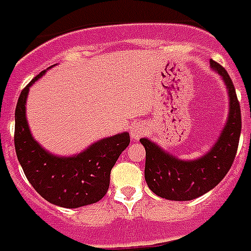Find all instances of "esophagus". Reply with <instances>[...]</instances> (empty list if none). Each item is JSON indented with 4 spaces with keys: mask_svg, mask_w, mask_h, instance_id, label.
<instances>
[{
    "mask_svg": "<svg viewBox=\"0 0 251 251\" xmlns=\"http://www.w3.org/2000/svg\"><path fill=\"white\" fill-rule=\"evenodd\" d=\"M147 132L146 124L141 123V122H136L131 126V137L133 140H139L140 137H143Z\"/></svg>",
    "mask_w": 251,
    "mask_h": 251,
    "instance_id": "obj_1",
    "label": "esophagus"
}]
</instances>
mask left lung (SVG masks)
Instances as JSON below:
<instances>
[{"instance_id":"1","label":"left lung","mask_w":251,"mask_h":251,"mask_svg":"<svg viewBox=\"0 0 251 251\" xmlns=\"http://www.w3.org/2000/svg\"><path fill=\"white\" fill-rule=\"evenodd\" d=\"M221 75L229 92V116L212 150L197 160L177 159L148 139H141L146 148V181L154 195L172 201H189L218 185L234 161L241 135V107L234 84L221 65L210 61Z\"/></svg>"}]
</instances>
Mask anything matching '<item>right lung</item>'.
<instances>
[{
    "instance_id": "obj_1",
    "label": "right lung",
    "mask_w": 251,
    "mask_h": 251,
    "mask_svg": "<svg viewBox=\"0 0 251 251\" xmlns=\"http://www.w3.org/2000/svg\"><path fill=\"white\" fill-rule=\"evenodd\" d=\"M43 74L37 75L18 98L14 128L18 161L34 189L49 202L71 209L95 204L108 190L111 169L129 144V133L101 139L73 157L49 153L34 140L26 120L29 87Z\"/></svg>"
}]
</instances>
